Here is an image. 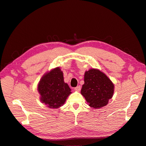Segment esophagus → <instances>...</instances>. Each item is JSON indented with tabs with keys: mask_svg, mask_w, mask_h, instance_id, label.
Listing matches in <instances>:
<instances>
[{
	"mask_svg": "<svg viewBox=\"0 0 146 146\" xmlns=\"http://www.w3.org/2000/svg\"><path fill=\"white\" fill-rule=\"evenodd\" d=\"M81 90V86H77V87L74 88V90L76 91H80Z\"/></svg>",
	"mask_w": 146,
	"mask_h": 146,
	"instance_id": "obj_1",
	"label": "esophagus"
}]
</instances>
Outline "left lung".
Here are the masks:
<instances>
[{
  "mask_svg": "<svg viewBox=\"0 0 146 146\" xmlns=\"http://www.w3.org/2000/svg\"><path fill=\"white\" fill-rule=\"evenodd\" d=\"M85 83L81 94L89 106L100 108L107 105L114 93V85L110 79L99 69H91L84 76Z\"/></svg>",
  "mask_w": 146,
  "mask_h": 146,
  "instance_id": "1",
  "label": "left lung"
}]
</instances>
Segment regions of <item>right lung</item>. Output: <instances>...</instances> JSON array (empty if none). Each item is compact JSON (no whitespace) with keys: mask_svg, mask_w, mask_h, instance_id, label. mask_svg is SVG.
I'll list each match as a JSON object with an SVG mask.
<instances>
[{"mask_svg":"<svg viewBox=\"0 0 146 146\" xmlns=\"http://www.w3.org/2000/svg\"><path fill=\"white\" fill-rule=\"evenodd\" d=\"M38 90L41 102L51 108L61 107L72 93L68 84L64 82L63 73L59 67L44 75L38 83Z\"/></svg>","mask_w":146,"mask_h":146,"instance_id":"add662e5","label":"right lung"}]
</instances>
